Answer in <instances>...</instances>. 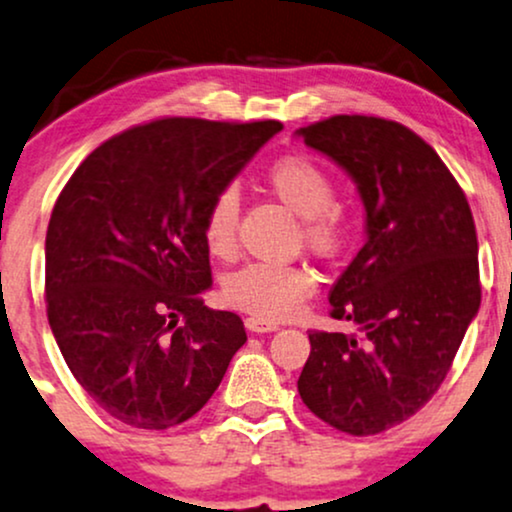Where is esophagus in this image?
Returning <instances> with one entry per match:
<instances>
[{"label": "esophagus", "mask_w": 512, "mask_h": 512, "mask_svg": "<svg viewBox=\"0 0 512 512\" xmlns=\"http://www.w3.org/2000/svg\"><path fill=\"white\" fill-rule=\"evenodd\" d=\"M244 325H246V330L256 332V334L277 330V323H270V320H263V318H254V315H251V318H246Z\"/></svg>", "instance_id": "obj_1"}]
</instances>
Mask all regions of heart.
<instances>
[{
    "label": "heart",
    "mask_w": 512,
    "mask_h": 512,
    "mask_svg": "<svg viewBox=\"0 0 512 512\" xmlns=\"http://www.w3.org/2000/svg\"><path fill=\"white\" fill-rule=\"evenodd\" d=\"M270 194L301 216V242L313 256L337 261L351 242V223L342 206L334 204L337 185L325 168L289 154L273 161L263 175ZM239 199L235 189H220L206 206L204 232L206 249L218 258H230L237 249ZM315 280L304 266H273L246 263L225 277L223 296L232 308L263 320H285L299 311L313 294Z\"/></svg>",
    "instance_id": "heart-1"
}]
</instances>
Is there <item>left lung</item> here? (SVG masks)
<instances>
[{"mask_svg": "<svg viewBox=\"0 0 512 512\" xmlns=\"http://www.w3.org/2000/svg\"><path fill=\"white\" fill-rule=\"evenodd\" d=\"M356 180L368 242L330 292L361 334L311 330L299 394L334 430L368 437L437 394L482 301L477 230L463 187L430 144L377 116L299 130Z\"/></svg>", "mask_w": 512, "mask_h": 512, "instance_id": "obj_1", "label": "left lung"}]
</instances>
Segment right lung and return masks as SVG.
Listing matches in <instances>:
<instances>
[{
	"label": "right lung",
	"instance_id": "obj_1",
	"mask_svg": "<svg viewBox=\"0 0 512 512\" xmlns=\"http://www.w3.org/2000/svg\"><path fill=\"white\" fill-rule=\"evenodd\" d=\"M280 121L156 118L75 168L47 227L44 299L63 361L111 418L170 430L197 415L246 342L211 311L206 206Z\"/></svg>",
	"mask_w": 512,
	"mask_h": 512
}]
</instances>
